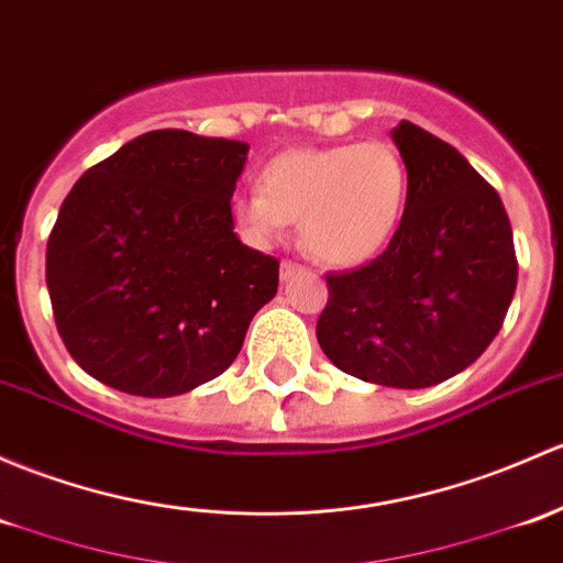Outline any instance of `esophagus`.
I'll return each mask as SVG.
<instances>
[{
    "label": "esophagus",
    "instance_id": "esophagus-1",
    "mask_svg": "<svg viewBox=\"0 0 563 563\" xmlns=\"http://www.w3.org/2000/svg\"><path fill=\"white\" fill-rule=\"evenodd\" d=\"M297 275H305V266H301V264H297V262H283L280 264V277H283V280H294V277H297Z\"/></svg>",
    "mask_w": 563,
    "mask_h": 563
}]
</instances>
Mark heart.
Instances as JSON below:
<instances>
[{
    "label": "heart",
    "mask_w": 563,
    "mask_h": 563,
    "mask_svg": "<svg viewBox=\"0 0 563 563\" xmlns=\"http://www.w3.org/2000/svg\"><path fill=\"white\" fill-rule=\"evenodd\" d=\"M410 197L405 158L388 142L291 147L264 164L258 191L234 199L236 229L272 245L299 223L301 245L329 266L380 256L401 227Z\"/></svg>",
    "instance_id": "obj_1"
}]
</instances>
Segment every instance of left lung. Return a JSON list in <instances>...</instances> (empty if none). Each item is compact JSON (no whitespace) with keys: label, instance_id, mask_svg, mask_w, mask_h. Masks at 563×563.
Returning a JSON list of instances; mask_svg holds the SVG:
<instances>
[{"label":"left lung","instance_id":"8db88e82","mask_svg":"<svg viewBox=\"0 0 563 563\" xmlns=\"http://www.w3.org/2000/svg\"><path fill=\"white\" fill-rule=\"evenodd\" d=\"M410 175L394 240L375 262L327 275L318 342L336 369L388 388H429L483 356L518 283L499 194L426 129L390 132Z\"/></svg>","mask_w":563,"mask_h":563}]
</instances>
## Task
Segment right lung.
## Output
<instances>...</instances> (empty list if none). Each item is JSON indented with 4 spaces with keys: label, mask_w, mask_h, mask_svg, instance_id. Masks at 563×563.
Wrapping results in <instances>:
<instances>
[{
    "label": "right lung",
    "mask_w": 563,
    "mask_h": 563,
    "mask_svg": "<svg viewBox=\"0 0 563 563\" xmlns=\"http://www.w3.org/2000/svg\"><path fill=\"white\" fill-rule=\"evenodd\" d=\"M247 145L158 129L75 183L47 240L56 329L104 386L188 394L232 366L280 264L234 234Z\"/></svg>",
    "instance_id": "1"
}]
</instances>
